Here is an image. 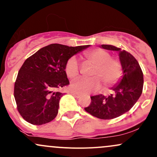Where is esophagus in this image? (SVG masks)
Returning a JSON list of instances; mask_svg holds the SVG:
<instances>
[{
    "instance_id": "esophagus-1",
    "label": "esophagus",
    "mask_w": 157,
    "mask_h": 157,
    "mask_svg": "<svg viewBox=\"0 0 157 157\" xmlns=\"http://www.w3.org/2000/svg\"><path fill=\"white\" fill-rule=\"evenodd\" d=\"M71 94L73 95V96H75V97H77V98H79V97H80V94L78 93H76V92H71Z\"/></svg>"
}]
</instances>
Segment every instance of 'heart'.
<instances>
[{
	"instance_id": "heart-1",
	"label": "heart",
	"mask_w": 157,
	"mask_h": 157,
	"mask_svg": "<svg viewBox=\"0 0 157 157\" xmlns=\"http://www.w3.org/2000/svg\"><path fill=\"white\" fill-rule=\"evenodd\" d=\"M86 61L94 66L89 79H80L71 85V90L80 94H89L98 91L102 83L105 88L116 84L121 78L122 64L117 59L111 58V55L102 48H95L85 53ZM66 75L75 79L80 75V63L76 57H71L66 64Z\"/></svg>"
}]
</instances>
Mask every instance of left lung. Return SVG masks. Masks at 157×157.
I'll list each match as a JSON object with an SVG mask.
<instances>
[{"instance_id":"left-lung-1","label":"left lung","mask_w":157,"mask_h":157,"mask_svg":"<svg viewBox=\"0 0 157 157\" xmlns=\"http://www.w3.org/2000/svg\"><path fill=\"white\" fill-rule=\"evenodd\" d=\"M100 47L119 52L122 77L111 89L113 94L91 97V103L85 110L95 117L111 120L128 111L139 100L143 89V74L137 60L129 52L111 45L103 44Z\"/></svg>"}]
</instances>
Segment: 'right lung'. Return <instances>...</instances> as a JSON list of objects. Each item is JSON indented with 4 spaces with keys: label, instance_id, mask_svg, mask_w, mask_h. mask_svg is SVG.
Instances as JSON below:
<instances>
[{
    "label": "right lung",
    "instance_id": "obj_1",
    "mask_svg": "<svg viewBox=\"0 0 157 157\" xmlns=\"http://www.w3.org/2000/svg\"><path fill=\"white\" fill-rule=\"evenodd\" d=\"M89 46L50 44L25 60L15 82L14 97L17 111L26 122L40 125L56 117L63 95L57 90L69 84L66 63Z\"/></svg>",
    "mask_w": 157,
    "mask_h": 157
}]
</instances>
